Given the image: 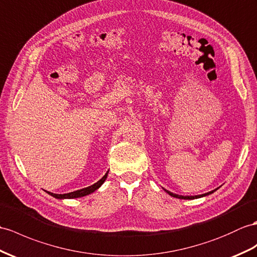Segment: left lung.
Masks as SVG:
<instances>
[{
	"mask_svg": "<svg viewBox=\"0 0 257 257\" xmlns=\"http://www.w3.org/2000/svg\"><path fill=\"white\" fill-rule=\"evenodd\" d=\"M216 190H217V189H216ZM216 190L211 191V192H208V193H206V194H202V195H196V196H183V195H178V194L171 193V192H169V191H167V190H165V191L169 194V195L172 196V197H176V198H180V199H195V198H199V197H203V196H206V195H209V194L214 193Z\"/></svg>",
	"mask_w": 257,
	"mask_h": 257,
	"instance_id": "obj_1",
	"label": "left lung"
}]
</instances>
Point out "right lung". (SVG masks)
<instances>
[{
  "instance_id": "obj_1",
  "label": "right lung",
  "mask_w": 257,
  "mask_h": 257,
  "mask_svg": "<svg viewBox=\"0 0 257 257\" xmlns=\"http://www.w3.org/2000/svg\"><path fill=\"white\" fill-rule=\"evenodd\" d=\"M108 172L105 173L104 176L102 177V179H100L97 183L92 184V185H90L88 187H84V189H81V190H77V191H74V192H71V193H66V194H54V193H51V192H47V193L50 194V195H51V196H53L55 198H59V199L77 198V197H83V196H86V195H89V194H91L92 192H95L96 190H98L99 187L103 184L105 179H107V177H108Z\"/></svg>"
}]
</instances>
